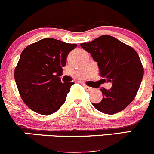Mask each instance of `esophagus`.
<instances>
[{
    "instance_id": "esophagus-1",
    "label": "esophagus",
    "mask_w": 154,
    "mask_h": 154,
    "mask_svg": "<svg viewBox=\"0 0 154 154\" xmlns=\"http://www.w3.org/2000/svg\"><path fill=\"white\" fill-rule=\"evenodd\" d=\"M84 85V87H85V89H86L88 91H94V88H91V87H88V85Z\"/></svg>"
}]
</instances>
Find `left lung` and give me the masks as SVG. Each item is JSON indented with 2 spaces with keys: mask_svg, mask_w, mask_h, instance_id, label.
Here are the masks:
<instances>
[{
  "mask_svg": "<svg viewBox=\"0 0 154 154\" xmlns=\"http://www.w3.org/2000/svg\"><path fill=\"white\" fill-rule=\"evenodd\" d=\"M80 45L97 62L103 82L112 83L111 89H100L103 100L99 103H92L94 107L107 115L124 110L135 99L144 75L138 53L131 46L109 35H103Z\"/></svg>",
  "mask_w": 154,
  "mask_h": 154,
  "instance_id": "1",
  "label": "left lung"
}]
</instances>
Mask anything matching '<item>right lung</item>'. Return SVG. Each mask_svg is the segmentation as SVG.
<instances>
[{
  "mask_svg": "<svg viewBox=\"0 0 154 154\" xmlns=\"http://www.w3.org/2000/svg\"><path fill=\"white\" fill-rule=\"evenodd\" d=\"M76 44L45 38L27 45L21 54L14 72L21 98L29 109L49 115L66 100L74 82L60 81L66 57Z\"/></svg>",
  "mask_w": 154,
  "mask_h": 154,
  "instance_id": "1",
  "label": "right lung"
}]
</instances>
